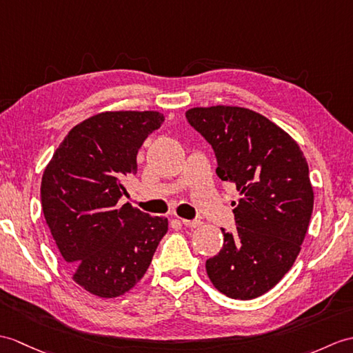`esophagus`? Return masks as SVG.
Masks as SVG:
<instances>
[{"label":"esophagus","mask_w":353,"mask_h":353,"mask_svg":"<svg viewBox=\"0 0 353 353\" xmlns=\"http://www.w3.org/2000/svg\"><path fill=\"white\" fill-rule=\"evenodd\" d=\"M182 224H183L185 227L195 228V227L201 225V221H199V219H182Z\"/></svg>","instance_id":"1"}]
</instances>
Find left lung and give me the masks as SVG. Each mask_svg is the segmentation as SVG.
Wrapping results in <instances>:
<instances>
[{
    "label": "left lung",
    "instance_id": "8db88e82",
    "mask_svg": "<svg viewBox=\"0 0 353 353\" xmlns=\"http://www.w3.org/2000/svg\"><path fill=\"white\" fill-rule=\"evenodd\" d=\"M190 125L215 152L216 174L233 182L236 230L206 261L212 284L225 296L259 298L293 266L308 230L314 192L298 143L261 114L241 106L186 111Z\"/></svg>",
    "mask_w": 353,
    "mask_h": 353
}]
</instances>
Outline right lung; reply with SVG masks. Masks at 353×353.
<instances>
[{
    "label": "right lung",
    "mask_w": 353,
    "mask_h": 353,
    "mask_svg": "<svg viewBox=\"0 0 353 353\" xmlns=\"http://www.w3.org/2000/svg\"><path fill=\"white\" fill-rule=\"evenodd\" d=\"M162 121L158 111L96 114L70 129L43 171L46 224L73 281L96 296L132 289L168 230L167 218L119 203L138 149Z\"/></svg>",
    "instance_id": "1"
}]
</instances>
